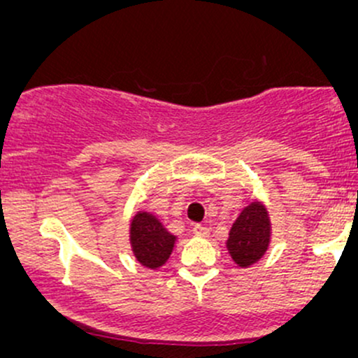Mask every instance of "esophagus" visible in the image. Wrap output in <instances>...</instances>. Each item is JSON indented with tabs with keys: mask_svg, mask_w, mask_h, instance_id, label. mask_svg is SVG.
Segmentation results:
<instances>
[{
	"mask_svg": "<svg viewBox=\"0 0 358 358\" xmlns=\"http://www.w3.org/2000/svg\"><path fill=\"white\" fill-rule=\"evenodd\" d=\"M193 234H195L196 237H208L210 236V231H208V227H205V225H195V227H193Z\"/></svg>",
	"mask_w": 358,
	"mask_h": 358,
	"instance_id": "34e87169",
	"label": "esophagus"
}]
</instances>
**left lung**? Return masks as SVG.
Instances as JSON below:
<instances>
[{
  "mask_svg": "<svg viewBox=\"0 0 358 358\" xmlns=\"http://www.w3.org/2000/svg\"><path fill=\"white\" fill-rule=\"evenodd\" d=\"M271 242V219L266 205L250 202L242 208L241 215L232 224L225 242L232 261L239 268H250L261 261Z\"/></svg>",
  "mask_w": 358,
  "mask_h": 358,
  "instance_id": "1",
  "label": "left lung"
}]
</instances>
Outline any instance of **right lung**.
Listing matches in <instances>:
<instances>
[{
	"label": "right lung",
	"instance_id": "add662e5",
	"mask_svg": "<svg viewBox=\"0 0 358 358\" xmlns=\"http://www.w3.org/2000/svg\"><path fill=\"white\" fill-rule=\"evenodd\" d=\"M129 242L134 257L148 269L166 264L173 252L176 237L150 212H138L131 220Z\"/></svg>",
	"mask_w": 358,
	"mask_h": 358
}]
</instances>
